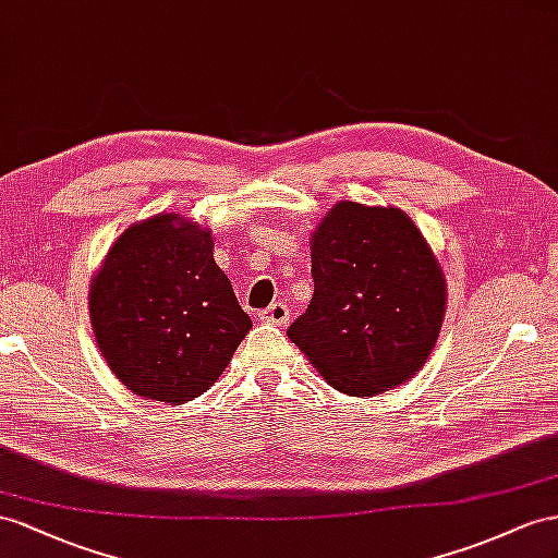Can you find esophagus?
<instances>
[{"mask_svg": "<svg viewBox=\"0 0 558 558\" xmlns=\"http://www.w3.org/2000/svg\"><path fill=\"white\" fill-rule=\"evenodd\" d=\"M259 318L268 325H288L290 323V308L284 306L282 302H276V304H270L268 308H264L259 313Z\"/></svg>", "mask_w": 558, "mask_h": 558, "instance_id": "esophagus-1", "label": "esophagus"}]
</instances>
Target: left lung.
<instances>
[{"label":"left lung","mask_w":558,"mask_h":558,"mask_svg":"<svg viewBox=\"0 0 558 558\" xmlns=\"http://www.w3.org/2000/svg\"><path fill=\"white\" fill-rule=\"evenodd\" d=\"M313 299L288 337L341 393L403 384L432 353L446 280L426 240L396 207L337 203L311 238Z\"/></svg>","instance_id":"left-lung-1"}]
</instances>
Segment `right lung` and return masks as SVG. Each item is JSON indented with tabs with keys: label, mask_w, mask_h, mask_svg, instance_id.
Here are the masks:
<instances>
[{
	"label": "right lung",
	"mask_w": 558,
	"mask_h": 558,
	"mask_svg": "<svg viewBox=\"0 0 558 558\" xmlns=\"http://www.w3.org/2000/svg\"><path fill=\"white\" fill-rule=\"evenodd\" d=\"M211 233L177 214L134 223L98 270L89 313L126 389L179 405L219 379L252 320L214 264Z\"/></svg>",
	"instance_id": "add662e5"
}]
</instances>
